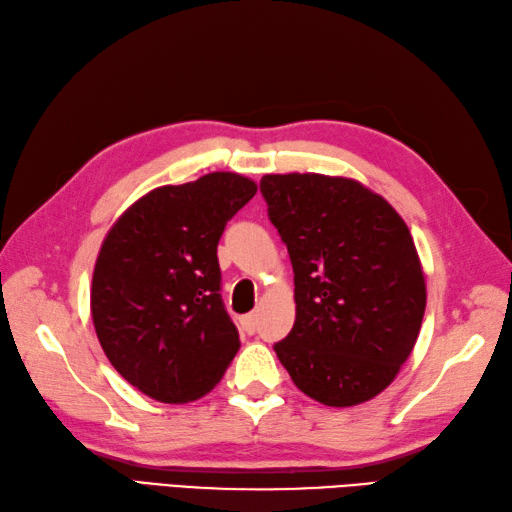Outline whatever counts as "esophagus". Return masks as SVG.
<instances>
[{
    "label": "esophagus",
    "instance_id": "1",
    "mask_svg": "<svg viewBox=\"0 0 512 512\" xmlns=\"http://www.w3.org/2000/svg\"><path fill=\"white\" fill-rule=\"evenodd\" d=\"M242 327H244V331H248V334H255L257 327H259L257 314H246V316L242 318Z\"/></svg>",
    "mask_w": 512,
    "mask_h": 512
}]
</instances>
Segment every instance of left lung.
<instances>
[{"mask_svg": "<svg viewBox=\"0 0 512 512\" xmlns=\"http://www.w3.org/2000/svg\"><path fill=\"white\" fill-rule=\"evenodd\" d=\"M259 189L294 270L296 320L275 344L279 362L325 406L377 397L410 358L425 314L410 229L353 178L266 174Z\"/></svg>", "mask_w": 512, "mask_h": 512, "instance_id": "left-lung-1", "label": "left lung"}]
</instances>
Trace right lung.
<instances>
[{"instance_id":"right-lung-1","label":"right lung","mask_w":512,"mask_h":512,"mask_svg":"<svg viewBox=\"0 0 512 512\" xmlns=\"http://www.w3.org/2000/svg\"><path fill=\"white\" fill-rule=\"evenodd\" d=\"M255 192L235 172L163 185L106 233L91 281L93 327L115 371L144 395L200 399L240 349L220 296L218 242Z\"/></svg>"}]
</instances>
